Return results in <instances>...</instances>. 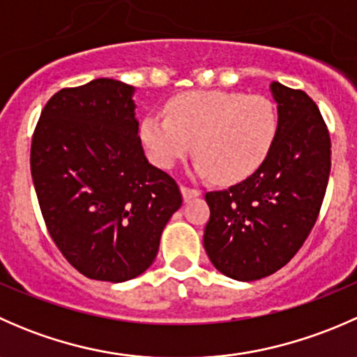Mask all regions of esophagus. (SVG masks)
I'll use <instances>...</instances> for the list:
<instances>
[{
  "instance_id": "1",
  "label": "esophagus",
  "mask_w": 357,
  "mask_h": 357,
  "mask_svg": "<svg viewBox=\"0 0 357 357\" xmlns=\"http://www.w3.org/2000/svg\"><path fill=\"white\" fill-rule=\"evenodd\" d=\"M181 195H183V200L188 202L192 199H197V197H200V192L195 188H188V186H181Z\"/></svg>"
}]
</instances>
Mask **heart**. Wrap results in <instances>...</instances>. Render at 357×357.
<instances>
[{
  "instance_id": "heart-1",
  "label": "heart",
  "mask_w": 357,
  "mask_h": 357,
  "mask_svg": "<svg viewBox=\"0 0 357 357\" xmlns=\"http://www.w3.org/2000/svg\"><path fill=\"white\" fill-rule=\"evenodd\" d=\"M139 136L160 169L174 167L195 143V174L231 185L264 164L278 136V114L261 95L188 91L167 102L165 117H143Z\"/></svg>"
}]
</instances>
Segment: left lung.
Segmentation results:
<instances>
[{
	"label": "left lung",
	"mask_w": 357,
	"mask_h": 357,
	"mask_svg": "<svg viewBox=\"0 0 357 357\" xmlns=\"http://www.w3.org/2000/svg\"><path fill=\"white\" fill-rule=\"evenodd\" d=\"M278 136L245 181L205 193L211 218L204 248L218 271L254 282L287 264L314 226L330 165V135L316 103L298 89L269 84Z\"/></svg>",
	"instance_id": "obj_1"
}]
</instances>
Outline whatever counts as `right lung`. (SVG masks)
Listing matches in <instances>:
<instances>
[{
    "mask_svg": "<svg viewBox=\"0 0 357 357\" xmlns=\"http://www.w3.org/2000/svg\"><path fill=\"white\" fill-rule=\"evenodd\" d=\"M135 91L109 77L60 89L32 136V181L50 236L100 282L145 273L183 204L174 179L145 157Z\"/></svg>",
    "mask_w": 357,
    "mask_h": 357,
    "instance_id": "right-lung-1",
    "label": "right lung"
}]
</instances>
